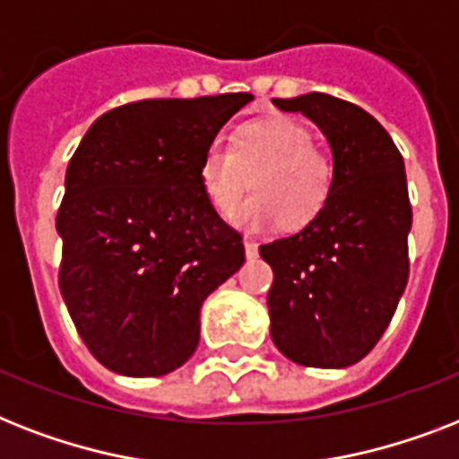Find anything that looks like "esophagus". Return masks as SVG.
Listing matches in <instances>:
<instances>
[{
    "mask_svg": "<svg viewBox=\"0 0 459 459\" xmlns=\"http://www.w3.org/2000/svg\"><path fill=\"white\" fill-rule=\"evenodd\" d=\"M243 245H245V255H247V257H250V259L257 257V243H255L252 238H245Z\"/></svg>",
    "mask_w": 459,
    "mask_h": 459,
    "instance_id": "obj_1",
    "label": "esophagus"
}]
</instances>
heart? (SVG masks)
Masks as SVG:
<instances>
[{"label":"heart","instance_id":"obj_1","mask_svg":"<svg viewBox=\"0 0 459 459\" xmlns=\"http://www.w3.org/2000/svg\"><path fill=\"white\" fill-rule=\"evenodd\" d=\"M247 175L255 193L233 214L247 230L273 223L305 229L333 193V161L314 147L312 133L290 118L245 121L233 128L229 147L214 143L202 152L200 183L216 214L233 212Z\"/></svg>","mask_w":459,"mask_h":459}]
</instances>
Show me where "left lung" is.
Returning <instances> with one entry per match:
<instances>
[{
	"mask_svg": "<svg viewBox=\"0 0 459 459\" xmlns=\"http://www.w3.org/2000/svg\"><path fill=\"white\" fill-rule=\"evenodd\" d=\"M319 126L333 154L326 209L295 236L259 247L273 272V345L298 364L359 362L391 324L410 276L412 207L405 161L377 118L324 92L273 100Z\"/></svg>",
	"mask_w": 459,
	"mask_h": 459,
	"instance_id": "1",
	"label": "left lung"
}]
</instances>
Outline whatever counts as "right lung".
<instances>
[{
	"label": "right lung",
	"mask_w": 459,
	"mask_h": 459,
	"mask_svg": "<svg viewBox=\"0 0 459 459\" xmlns=\"http://www.w3.org/2000/svg\"><path fill=\"white\" fill-rule=\"evenodd\" d=\"M255 97L143 100L90 126L56 214L59 288L82 342L124 377H164L200 342V307L243 266L200 157Z\"/></svg>",
	"instance_id": "obj_1"
}]
</instances>
